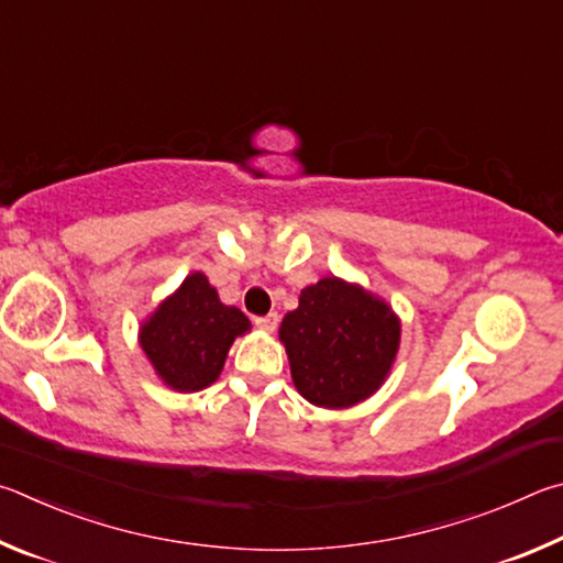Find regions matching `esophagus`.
I'll return each instance as SVG.
<instances>
[{"label": "esophagus", "instance_id": "esophagus-1", "mask_svg": "<svg viewBox=\"0 0 563 563\" xmlns=\"http://www.w3.org/2000/svg\"><path fill=\"white\" fill-rule=\"evenodd\" d=\"M254 323H256V329L272 333L276 327H279V317H276V313H266V317H256Z\"/></svg>", "mask_w": 563, "mask_h": 563}]
</instances>
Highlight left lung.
<instances>
[{
    "label": "left lung",
    "mask_w": 563,
    "mask_h": 563,
    "mask_svg": "<svg viewBox=\"0 0 563 563\" xmlns=\"http://www.w3.org/2000/svg\"><path fill=\"white\" fill-rule=\"evenodd\" d=\"M294 386L319 408H351L371 398L390 373L400 321L386 301L336 276L301 291L282 321Z\"/></svg>",
    "instance_id": "1"
}]
</instances>
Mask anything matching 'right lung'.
Masks as SVG:
<instances>
[{
  "mask_svg": "<svg viewBox=\"0 0 563 563\" xmlns=\"http://www.w3.org/2000/svg\"><path fill=\"white\" fill-rule=\"evenodd\" d=\"M250 331V319L224 307L202 272L187 276L141 327V346L165 386L195 393L222 373L236 336Z\"/></svg>",
  "mask_w": 563,
  "mask_h": 563,
  "instance_id": "add662e5",
  "label": "right lung"
}]
</instances>
